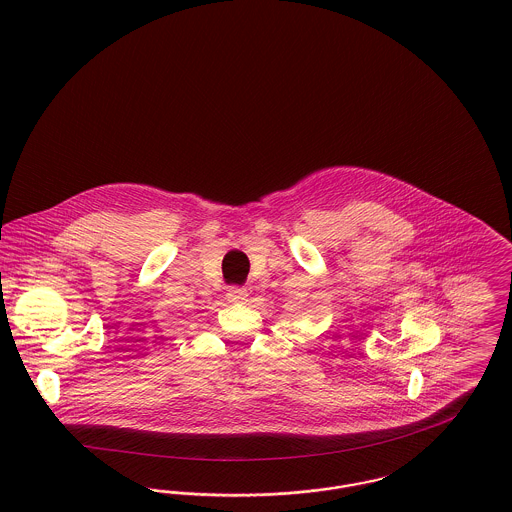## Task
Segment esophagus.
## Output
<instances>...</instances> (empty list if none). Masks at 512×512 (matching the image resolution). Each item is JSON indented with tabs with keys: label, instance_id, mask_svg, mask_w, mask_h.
Returning <instances> with one entry per match:
<instances>
[{
	"label": "esophagus",
	"instance_id": "34e87169",
	"mask_svg": "<svg viewBox=\"0 0 512 512\" xmlns=\"http://www.w3.org/2000/svg\"><path fill=\"white\" fill-rule=\"evenodd\" d=\"M246 297H248V290L246 288L232 286V288L226 290V299L232 301V303H242V301H246Z\"/></svg>",
	"mask_w": 512,
	"mask_h": 512
}]
</instances>
